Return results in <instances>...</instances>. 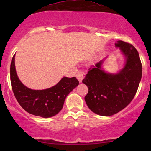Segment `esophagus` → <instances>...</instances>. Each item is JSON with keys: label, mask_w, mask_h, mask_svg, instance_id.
Here are the masks:
<instances>
[{"label": "esophagus", "mask_w": 151, "mask_h": 151, "mask_svg": "<svg viewBox=\"0 0 151 151\" xmlns=\"http://www.w3.org/2000/svg\"><path fill=\"white\" fill-rule=\"evenodd\" d=\"M76 77H77V79H78V80L79 81V82H81V81L83 80V79L85 77V73L79 71V72H77V76H76Z\"/></svg>", "instance_id": "obj_1"}]
</instances>
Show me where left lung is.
<instances>
[{"label": "left lung", "instance_id": "8db88e82", "mask_svg": "<svg viewBox=\"0 0 151 151\" xmlns=\"http://www.w3.org/2000/svg\"><path fill=\"white\" fill-rule=\"evenodd\" d=\"M115 46L126 58L125 65L118 73L104 70L101 61L89 69L83 84L89 88L84 97L93 113L103 116L117 114L131 103L136 95L142 77L139 54L132 45L119 40Z\"/></svg>", "mask_w": 151, "mask_h": 151}]
</instances>
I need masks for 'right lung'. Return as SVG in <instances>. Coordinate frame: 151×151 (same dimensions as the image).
Segmentation results:
<instances>
[{
  "label": "right lung",
  "mask_w": 151,
  "mask_h": 151,
  "mask_svg": "<svg viewBox=\"0 0 151 151\" xmlns=\"http://www.w3.org/2000/svg\"><path fill=\"white\" fill-rule=\"evenodd\" d=\"M12 89L22 108L32 115L50 118L58 114L63 107L67 95L79 85L76 77H62L56 85L46 89H31L24 85L17 75L15 55L10 65Z\"/></svg>",
  "instance_id": "1"
}]
</instances>
